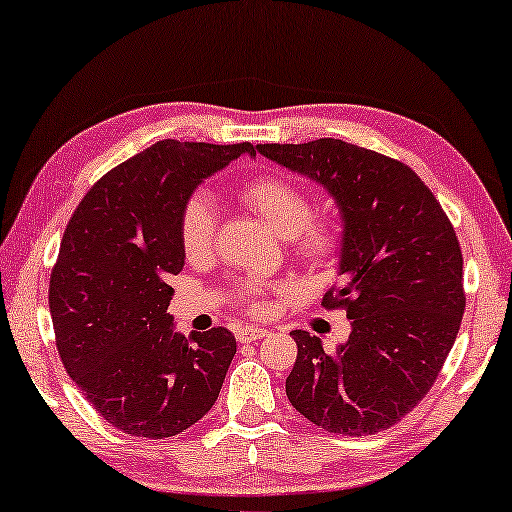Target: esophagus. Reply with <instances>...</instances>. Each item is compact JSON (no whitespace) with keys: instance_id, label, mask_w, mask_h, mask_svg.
<instances>
[{"instance_id":"obj_1","label":"esophagus","mask_w":512,"mask_h":512,"mask_svg":"<svg viewBox=\"0 0 512 512\" xmlns=\"http://www.w3.org/2000/svg\"><path fill=\"white\" fill-rule=\"evenodd\" d=\"M267 335L265 329H258V326H240L236 331V338L238 342H256V340H263Z\"/></svg>"}]
</instances>
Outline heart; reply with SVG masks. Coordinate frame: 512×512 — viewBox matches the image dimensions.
Returning <instances> with one entry per match:
<instances>
[{"mask_svg": "<svg viewBox=\"0 0 512 512\" xmlns=\"http://www.w3.org/2000/svg\"><path fill=\"white\" fill-rule=\"evenodd\" d=\"M240 199L251 213L270 226L276 236L288 238L292 254L308 265H326L340 247V231L333 220L313 215V199L308 192L281 174H261L242 183ZM217 233L213 201L204 192L192 195L179 215V245L188 261H204L211 256ZM286 292L283 286H265L258 281L240 283V301L247 311L265 313V292Z\"/></svg>", "mask_w": 512, "mask_h": 512, "instance_id": "heart-1", "label": "heart"}]
</instances>
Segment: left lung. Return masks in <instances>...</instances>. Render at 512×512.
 <instances>
[{
  "label": "left lung",
  "instance_id": "1",
  "mask_svg": "<svg viewBox=\"0 0 512 512\" xmlns=\"http://www.w3.org/2000/svg\"><path fill=\"white\" fill-rule=\"evenodd\" d=\"M258 152L331 192L345 231L340 286L322 299L345 311V345L292 331L286 395L329 433L372 435L410 413L445 365L463 322V251L429 186L397 158L335 138L258 145Z\"/></svg>",
  "mask_w": 512,
  "mask_h": 512
}]
</instances>
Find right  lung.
<instances>
[{
    "label": "right lung",
    "mask_w": 512,
    "mask_h": 512,
    "mask_svg": "<svg viewBox=\"0 0 512 512\" xmlns=\"http://www.w3.org/2000/svg\"><path fill=\"white\" fill-rule=\"evenodd\" d=\"M251 142L161 140L106 172L65 226L49 276L56 349L108 424L163 440L213 408L236 338L224 326L181 335L167 313L183 270L179 215L201 179Z\"/></svg>",
    "instance_id": "add662e5"
}]
</instances>
